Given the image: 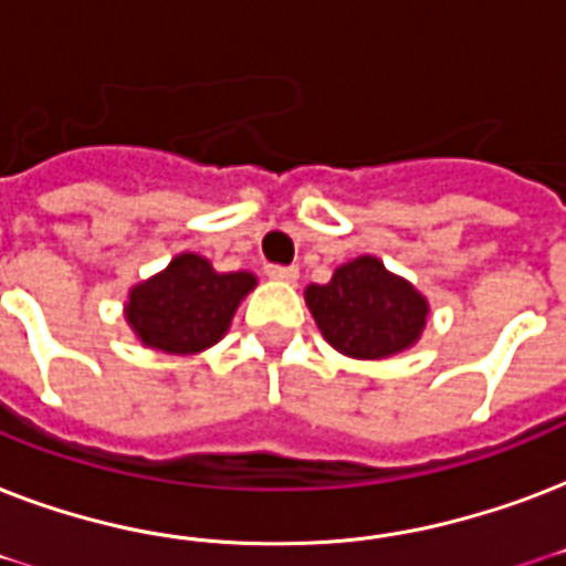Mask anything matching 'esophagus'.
<instances>
[{"instance_id":"34e87169","label":"esophagus","mask_w":566,"mask_h":566,"mask_svg":"<svg viewBox=\"0 0 566 566\" xmlns=\"http://www.w3.org/2000/svg\"><path fill=\"white\" fill-rule=\"evenodd\" d=\"M264 273L270 275V279H275V282H296L300 270H296V266H284V264H266Z\"/></svg>"}]
</instances>
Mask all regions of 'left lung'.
<instances>
[{
	"mask_svg": "<svg viewBox=\"0 0 566 566\" xmlns=\"http://www.w3.org/2000/svg\"><path fill=\"white\" fill-rule=\"evenodd\" d=\"M319 332L337 353L378 361L420 340L429 302L373 255L337 266L328 284L305 291Z\"/></svg>",
	"mask_w": 566,
	"mask_h": 566,
	"instance_id": "obj_1",
	"label": "left lung"
}]
</instances>
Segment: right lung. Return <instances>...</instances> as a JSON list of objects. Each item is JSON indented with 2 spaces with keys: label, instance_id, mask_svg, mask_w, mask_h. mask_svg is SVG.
Here are the masks:
<instances>
[{
  "label": "right lung",
  "instance_id": "add662e5",
  "mask_svg": "<svg viewBox=\"0 0 566 566\" xmlns=\"http://www.w3.org/2000/svg\"><path fill=\"white\" fill-rule=\"evenodd\" d=\"M255 282L252 273H217L208 258L181 252L167 270L132 287L126 319L144 346L170 355L202 353L229 332Z\"/></svg>",
  "mask_w": 566,
  "mask_h": 566
}]
</instances>
